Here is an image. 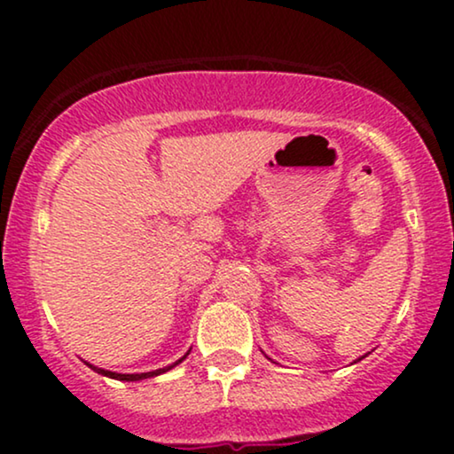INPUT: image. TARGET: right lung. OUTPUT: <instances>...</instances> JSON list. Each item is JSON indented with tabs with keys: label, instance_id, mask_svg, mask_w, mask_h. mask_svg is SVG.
Masks as SVG:
<instances>
[{
	"label": "right lung",
	"instance_id": "obj_1",
	"mask_svg": "<svg viewBox=\"0 0 454 454\" xmlns=\"http://www.w3.org/2000/svg\"><path fill=\"white\" fill-rule=\"evenodd\" d=\"M185 358V356H184ZM181 358V361H184ZM179 361V363H181ZM176 364V363H175ZM175 364H170V367H175ZM90 367L93 369V372L102 373V376L106 378H114V380H126V382H137V380H145V378H153V376H160V373L168 372L170 367H164V369H158V372H149V373H114V372H106V369H100V367H93V364H90Z\"/></svg>",
	"mask_w": 454,
	"mask_h": 454
}]
</instances>
